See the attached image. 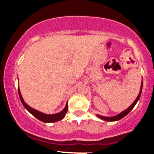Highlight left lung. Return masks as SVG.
<instances>
[{
	"mask_svg": "<svg viewBox=\"0 0 154 154\" xmlns=\"http://www.w3.org/2000/svg\"><path fill=\"white\" fill-rule=\"evenodd\" d=\"M142 88H143V82L141 83V87H140V93H139V95H137V98H136L135 101L133 102V103L132 104L131 106H130V107L128 108L127 110L122 111V113H120L119 114H118V115H116L115 116H113V117H105V116H100V115H98V116L100 119L105 120V121H108V122H114V121H117V120H119L121 119L122 118H123L124 116H125L127 115V114H129V112H130V111L132 110V109H133L134 106H135V104L137 103V100H139L140 97V95H141V92H142Z\"/></svg>",
	"mask_w": 154,
	"mask_h": 154,
	"instance_id": "left-lung-1",
	"label": "left lung"
}]
</instances>
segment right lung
<instances>
[{"label": "right lung", "instance_id": "obj_1", "mask_svg": "<svg viewBox=\"0 0 154 154\" xmlns=\"http://www.w3.org/2000/svg\"><path fill=\"white\" fill-rule=\"evenodd\" d=\"M18 92H19V98H20L21 101H22L23 106L25 107V109H26V110L29 111V113H31V114H32L34 116H35L37 119L40 120V121L43 122H46V123L55 122H57V121H59V120L62 119L64 117V116L66 115L67 110H68V104L67 103L66 105V107L64 108V109H63V111H61V112L58 113V114H51V115L50 114H43V113H41V112H40V111L35 110V109H33L32 108L29 107L27 104H26L25 103H24V100H23V98L22 97V95H21L20 91H19V88H18Z\"/></svg>", "mask_w": 154, "mask_h": 154}]
</instances>
